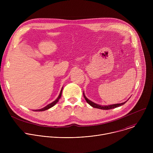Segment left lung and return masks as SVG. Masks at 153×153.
Instances as JSON below:
<instances>
[{
    "label": "left lung",
    "mask_w": 153,
    "mask_h": 153,
    "mask_svg": "<svg viewBox=\"0 0 153 153\" xmlns=\"http://www.w3.org/2000/svg\"><path fill=\"white\" fill-rule=\"evenodd\" d=\"M83 96H84V98L86 100V101L87 102V103H88V104H90L91 106L94 107V108H99V109H101V110H110V109H113V108H117V107H119V106H120L122 105H123V104H125L126 103L125 102H123L122 103H117V104H114V105H108V106H101V105H97L96 103H94V102L90 101L89 99H87L85 94H84V93H83Z\"/></svg>",
    "instance_id": "1"
}]
</instances>
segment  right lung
<instances>
[{
  "mask_svg": "<svg viewBox=\"0 0 153 153\" xmlns=\"http://www.w3.org/2000/svg\"><path fill=\"white\" fill-rule=\"evenodd\" d=\"M62 90H63V86H62V89H61V90H60V93H59V94L57 98L55 100H54V101L52 102L51 103H49L48 105H47L45 106V107H43V108H40V109H39V110H33V111H45V110H48V109H50V108L53 107V106H54V105L58 102L60 98L61 97L62 93Z\"/></svg>",
  "mask_w": 153,
  "mask_h": 153,
  "instance_id": "1",
  "label": "right lung"
}]
</instances>
